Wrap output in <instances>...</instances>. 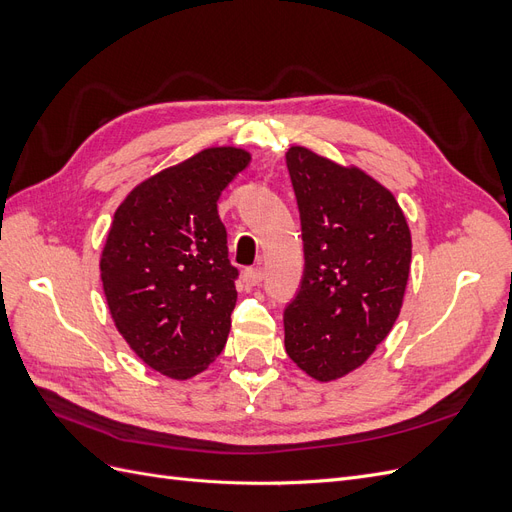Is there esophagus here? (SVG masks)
Masks as SVG:
<instances>
[{
  "label": "esophagus",
  "mask_w": 512,
  "mask_h": 512,
  "mask_svg": "<svg viewBox=\"0 0 512 512\" xmlns=\"http://www.w3.org/2000/svg\"><path fill=\"white\" fill-rule=\"evenodd\" d=\"M262 280H265V271H262V267H252L245 271V282L250 286H258Z\"/></svg>",
  "instance_id": "34e87169"
}]
</instances>
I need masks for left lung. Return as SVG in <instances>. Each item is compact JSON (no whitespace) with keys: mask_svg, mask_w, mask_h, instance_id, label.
I'll return each instance as SVG.
<instances>
[{"mask_svg":"<svg viewBox=\"0 0 512 512\" xmlns=\"http://www.w3.org/2000/svg\"><path fill=\"white\" fill-rule=\"evenodd\" d=\"M301 213L305 269L284 312V344L307 376L331 382L361 367L404 303L412 237L395 196L356 166L307 147L286 153Z\"/></svg>","mask_w":512,"mask_h":512,"instance_id":"8db88e82","label":"left lung"}]
</instances>
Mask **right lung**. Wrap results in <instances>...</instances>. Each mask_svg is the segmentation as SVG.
Returning <instances> with one entry per match:
<instances>
[{"instance_id": "add662e5", "label": "right lung", "mask_w": 512, "mask_h": 512, "mask_svg": "<svg viewBox=\"0 0 512 512\" xmlns=\"http://www.w3.org/2000/svg\"><path fill=\"white\" fill-rule=\"evenodd\" d=\"M250 151L209 147L138 183L117 207L100 277L117 331L162 376L188 380L222 352L237 303L218 198Z\"/></svg>"}]
</instances>
